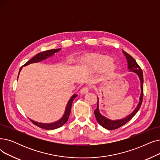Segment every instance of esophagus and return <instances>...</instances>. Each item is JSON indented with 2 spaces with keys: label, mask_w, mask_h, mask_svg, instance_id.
<instances>
[{
  "label": "esophagus",
  "mask_w": 160,
  "mask_h": 160,
  "mask_svg": "<svg viewBox=\"0 0 160 160\" xmlns=\"http://www.w3.org/2000/svg\"><path fill=\"white\" fill-rule=\"evenodd\" d=\"M88 90H89V88L88 87H83V88H82L81 89L80 93L81 94H87L88 92Z\"/></svg>",
  "instance_id": "esophagus-1"
}]
</instances>
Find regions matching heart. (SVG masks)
<instances>
[{"mask_svg": "<svg viewBox=\"0 0 160 160\" xmlns=\"http://www.w3.org/2000/svg\"><path fill=\"white\" fill-rule=\"evenodd\" d=\"M109 56L101 54H91L85 56L78 66L82 72L94 73L101 71L102 78L109 79L115 74L118 66Z\"/></svg>", "mask_w": 160, "mask_h": 160, "instance_id": "heart-1", "label": "heart"}]
</instances>
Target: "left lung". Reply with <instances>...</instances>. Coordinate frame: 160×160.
<instances>
[{
	"mask_svg": "<svg viewBox=\"0 0 160 160\" xmlns=\"http://www.w3.org/2000/svg\"><path fill=\"white\" fill-rule=\"evenodd\" d=\"M123 54L125 55L126 58L128 62V69L129 72H133L137 74V75L138 76V78L140 81L141 83V94L139 96V103L137 105V107L128 116L125 117L124 118L118 119V120H111L109 119L107 117H104L102 115V114L100 112V109H99V98L98 97V104H97V108L94 111V115L96 118V120L98 121V122L99 124L101 125L102 127L104 128L107 129V130H115V129H117L120 128V126L124 125L126 123H127L128 121H130L135 115V114L138 112L139 110L142 102V98H143V75H142V70L141 69V68L139 66L137 63L135 61V60L129 54H128L127 52L125 51H122Z\"/></svg>",
	"mask_w": 160,
	"mask_h": 160,
	"instance_id": "obj_1",
	"label": "left lung"
}]
</instances>
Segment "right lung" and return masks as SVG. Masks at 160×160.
<instances>
[{"mask_svg": "<svg viewBox=\"0 0 160 160\" xmlns=\"http://www.w3.org/2000/svg\"><path fill=\"white\" fill-rule=\"evenodd\" d=\"M61 48H58V49H51V50H48V51H45L40 53H38L36 54L34 57H32L31 59L29 60L28 61L25 63L22 66H26L27 65H29L30 64L32 63H36V62H39L41 61H43V60L47 59L49 57H51L52 56H53L54 55H55V53H57L58 52H59L60 50H61ZM21 67L19 70V73L21 72V70H22ZM19 75L18 77V79L19 78ZM77 94H73L72 96L70 98V99L68 101L66 107L64 112L63 116L60 118L59 120H58L56 122H51V123H42V122H38L34 121L33 120L30 119V120L32 121V122L35 124L36 126H38L41 128L45 129V130H55V129H57L60 127L62 126L65 123H66V122L68 120V118H69L70 114L71 112V109H72V105L73 103V101L74 100V98L77 96Z\"/></svg>", "mask_w": 160, "mask_h": 160, "instance_id": "1", "label": "right lung"}]
</instances>
